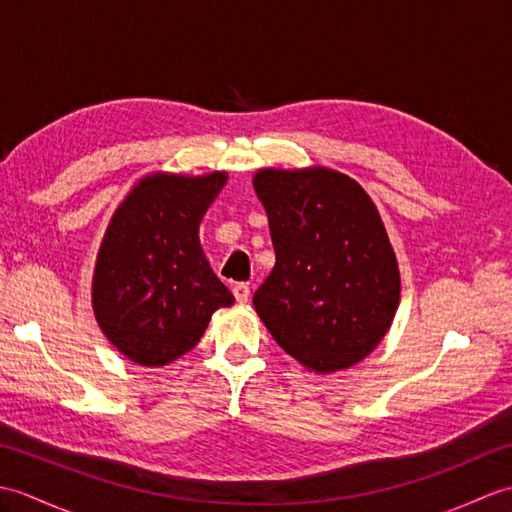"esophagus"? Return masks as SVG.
I'll list each match as a JSON object with an SVG mask.
<instances>
[{"mask_svg":"<svg viewBox=\"0 0 512 512\" xmlns=\"http://www.w3.org/2000/svg\"><path fill=\"white\" fill-rule=\"evenodd\" d=\"M233 295H235L237 303H246L250 297V286L244 284V281H237V284L233 286Z\"/></svg>","mask_w":512,"mask_h":512,"instance_id":"34e87169","label":"esophagus"}]
</instances>
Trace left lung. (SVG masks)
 Here are the masks:
<instances>
[{"label":"left lung","mask_w":512,"mask_h":512,"mask_svg":"<svg viewBox=\"0 0 512 512\" xmlns=\"http://www.w3.org/2000/svg\"><path fill=\"white\" fill-rule=\"evenodd\" d=\"M275 268L253 303L279 347L321 374L352 367L394 319L400 275L374 202L330 169L255 176Z\"/></svg>","instance_id":"obj_1"}]
</instances>
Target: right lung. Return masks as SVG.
I'll list each match as a JSON object with an SVG mask.
<instances>
[{
	"label": "right lung",
	"instance_id": "add662e5",
	"mask_svg": "<svg viewBox=\"0 0 512 512\" xmlns=\"http://www.w3.org/2000/svg\"><path fill=\"white\" fill-rule=\"evenodd\" d=\"M226 173L151 176L118 206L92 286L96 321L129 361L160 367L200 341L235 297L202 253L198 228Z\"/></svg>",
	"mask_w": 512,
	"mask_h": 512
}]
</instances>
